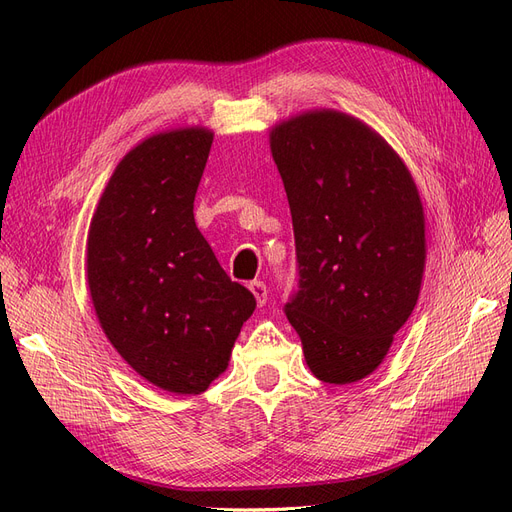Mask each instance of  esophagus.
I'll list each match as a JSON object with an SVG mask.
<instances>
[{
  "instance_id": "1",
  "label": "esophagus",
  "mask_w": 512,
  "mask_h": 512,
  "mask_svg": "<svg viewBox=\"0 0 512 512\" xmlns=\"http://www.w3.org/2000/svg\"><path fill=\"white\" fill-rule=\"evenodd\" d=\"M249 289H251V293H253V297H255V301H257V306H263L268 301V287L263 285L261 280H253L251 285H249Z\"/></svg>"
}]
</instances>
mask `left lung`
I'll return each instance as SVG.
<instances>
[{"mask_svg":"<svg viewBox=\"0 0 512 512\" xmlns=\"http://www.w3.org/2000/svg\"><path fill=\"white\" fill-rule=\"evenodd\" d=\"M295 232L299 291L285 306L310 371L352 384L373 373L418 304L426 266L420 192L382 135L312 109L270 130Z\"/></svg>","mask_w":512,"mask_h":512,"instance_id":"1","label":"left lung"}]
</instances>
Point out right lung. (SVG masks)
I'll return each instance as SVG.
<instances>
[{"label":"right lung","instance_id":"1","mask_svg":"<svg viewBox=\"0 0 512 512\" xmlns=\"http://www.w3.org/2000/svg\"><path fill=\"white\" fill-rule=\"evenodd\" d=\"M213 137L187 126L132 147L103 189L86 242L103 333L143 380L173 394H200L217 380L257 306L194 221Z\"/></svg>","mask_w":512,"mask_h":512}]
</instances>
